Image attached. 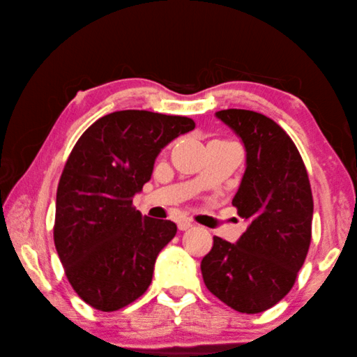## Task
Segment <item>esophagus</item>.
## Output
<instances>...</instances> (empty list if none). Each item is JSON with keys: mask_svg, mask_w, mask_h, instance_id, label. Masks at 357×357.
I'll return each mask as SVG.
<instances>
[{"mask_svg": "<svg viewBox=\"0 0 357 357\" xmlns=\"http://www.w3.org/2000/svg\"><path fill=\"white\" fill-rule=\"evenodd\" d=\"M193 226V223H192V220L190 218H181L179 222H178V228L181 229V231H187V229H190Z\"/></svg>", "mask_w": 357, "mask_h": 357, "instance_id": "1", "label": "esophagus"}]
</instances>
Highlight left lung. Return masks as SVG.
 <instances>
[{
    "mask_svg": "<svg viewBox=\"0 0 357 357\" xmlns=\"http://www.w3.org/2000/svg\"><path fill=\"white\" fill-rule=\"evenodd\" d=\"M242 139L246 170L232 206L250 226L237 243L213 237L201 261L206 287L243 314H257L286 296L306 261L314 199L306 165L289 134L246 109L215 114Z\"/></svg>",
    "mask_w": 357,
    "mask_h": 357,
    "instance_id": "8db88e82",
    "label": "left lung"
}]
</instances>
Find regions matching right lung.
Instances as JSON below:
<instances>
[{"label": "right lung", "mask_w": 357, "mask_h": 357, "mask_svg": "<svg viewBox=\"0 0 357 357\" xmlns=\"http://www.w3.org/2000/svg\"><path fill=\"white\" fill-rule=\"evenodd\" d=\"M193 128L189 116L131 109L101 116L77 139L57 185L53 234L67 280L89 306L114 312L151 284L176 225L144 217L132 197L162 148Z\"/></svg>", "instance_id": "right-lung-1"}]
</instances>
